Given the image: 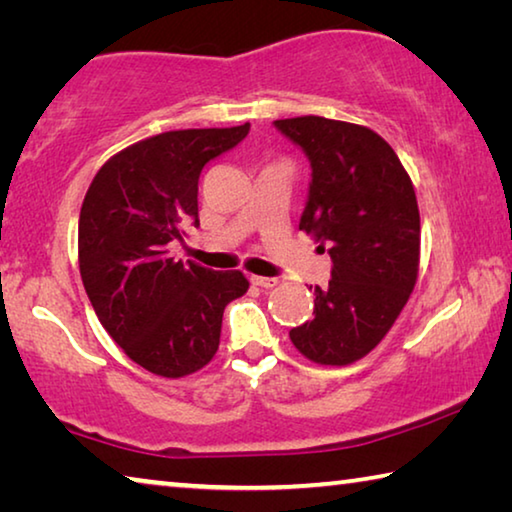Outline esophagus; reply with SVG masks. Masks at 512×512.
I'll return each mask as SVG.
<instances>
[{"label":"esophagus","instance_id":"34e87169","mask_svg":"<svg viewBox=\"0 0 512 512\" xmlns=\"http://www.w3.org/2000/svg\"><path fill=\"white\" fill-rule=\"evenodd\" d=\"M250 282L255 284V287H262V289H273L277 287V277H262V275H250Z\"/></svg>","mask_w":512,"mask_h":512}]
</instances>
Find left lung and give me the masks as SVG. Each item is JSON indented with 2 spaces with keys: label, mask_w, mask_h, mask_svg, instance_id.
Segmentation results:
<instances>
[{
  "label": "left lung",
  "mask_w": 512,
  "mask_h": 512,
  "mask_svg": "<svg viewBox=\"0 0 512 512\" xmlns=\"http://www.w3.org/2000/svg\"><path fill=\"white\" fill-rule=\"evenodd\" d=\"M273 126L307 155L311 183L300 230L332 257V280L314 289V318L289 336L320 366H348L384 339L415 287L413 183L391 144L366 126L314 115Z\"/></svg>",
  "instance_id": "left-lung-1"
}]
</instances>
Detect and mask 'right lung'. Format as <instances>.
I'll return each instance as SVG.
<instances>
[{
	"instance_id": "right-lung-1",
	"label": "right lung",
	"mask_w": 512,
	"mask_h": 512,
	"mask_svg": "<svg viewBox=\"0 0 512 512\" xmlns=\"http://www.w3.org/2000/svg\"><path fill=\"white\" fill-rule=\"evenodd\" d=\"M250 124L160 133L128 146L94 176L79 219V266L94 311L121 350L160 377H185L219 350L239 271H212L171 248L198 228L203 167L235 149Z\"/></svg>"
}]
</instances>
